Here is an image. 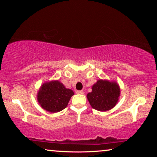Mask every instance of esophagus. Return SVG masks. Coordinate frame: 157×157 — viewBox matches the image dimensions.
<instances>
[{"mask_svg":"<svg viewBox=\"0 0 157 157\" xmlns=\"http://www.w3.org/2000/svg\"><path fill=\"white\" fill-rule=\"evenodd\" d=\"M76 93L77 94H84V91H76Z\"/></svg>","mask_w":157,"mask_h":157,"instance_id":"1","label":"esophagus"}]
</instances>
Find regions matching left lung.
Here are the masks:
<instances>
[{
  "mask_svg": "<svg viewBox=\"0 0 157 157\" xmlns=\"http://www.w3.org/2000/svg\"><path fill=\"white\" fill-rule=\"evenodd\" d=\"M120 96V87L116 82L98 80L87 94L91 107L98 111H106L116 105Z\"/></svg>",
  "mask_w": 157,
  "mask_h": 157,
  "instance_id": "obj_1",
  "label": "left lung"
}]
</instances>
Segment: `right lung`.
<instances>
[{
  "instance_id": "right-lung-1",
  "label": "right lung",
  "mask_w": 157,
  "mask_h": 157,
  "mask_svg": "<svg viewBox=\"0 0 157 157\" xmlns=\"http://www.w3.org/2000/svg\"><path fill=\"white\" fill-rule=\"evenodd\" d=\"M73 95L72 90L66 89L59 81H53L42 85L38 92L37 100L45 110L56 113L66 107Z\"/></svg>"
}]
</instances>
